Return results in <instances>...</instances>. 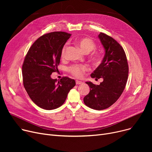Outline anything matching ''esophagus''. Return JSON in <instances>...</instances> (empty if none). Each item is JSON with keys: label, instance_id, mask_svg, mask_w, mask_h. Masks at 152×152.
Listing matches in <instances>:
<instances>
[{"label": "esophagus", "instance_id": "esophagus-1", "mask_svg": "<svg viewBox=\"0 0 152 152\" xmlns=\"http://www.w3.org/2000/svg\"><path fill=\"white\" fill-rule=\"evenodd\" d=\"M83 83L82 82V81H77V80H76V84H77V85H80V84H82Z\"/></svg>", "mask_w": 152, "mask_h": 152}]
</instances>
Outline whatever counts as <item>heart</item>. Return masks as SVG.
Returning <instances> with one entry per match:
<instances>
[{"label":"heart","instance_id":"b5f03b06","mask_svg":"<svg viewBox=\"0 0 152 152\" xmlns=\"http://www.w3.org/2000/svg\"><path fill=\"white\" fill-rule=\"evenodd\" d=\"M76 43L77 45L81 48V49L86 53H88L93 51L95 49V48H96L95 43L92 41V40L89 38H82L78 40ZM68 48V43H66L62 48L61 53V56L62 58H64L65 57ZM93 58L95 60H98L100 58V56L99 54L97 53L94 54ZM87 70H88V67H87L86 65H81V64H73V65L68 66V71L69 73L73 76L77 78H80L83 77L85 72Z\"/></svg>","mask_w":152,"mask_h":152}]
</instances>
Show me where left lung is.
I'll use <instances>...</instances> for the list:
<instances>
[{
  "instance_id": "left-lung-1",
  "label": "left lung",
  "mask_w": 152,
  "mask_h": 152,
  "mask_svg": "<svg viewBox=\"0 0 152 152\" xmlns=\"http://www.w3.org/2000/svg\"><path fill=\"white\" fill-rule=\"evenodd\" d=\"M105 53L100 65L91 74V77L103 78L100 85L86 82L90 92L84 98L88 107L102 110L115 103L122 94L128 77L129 66L122 46L113 37L100 33L99 35Z\"/></svg>"
}]
</instances>
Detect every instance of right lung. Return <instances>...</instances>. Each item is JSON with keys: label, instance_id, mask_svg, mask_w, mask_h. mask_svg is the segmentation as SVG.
<instances>
[{"label": "right lung", "instance_id": "obj_1", "mask_svg": "<svg viewBox=\"0 0 152 152\" xmlns=\"http://www.w3.org/2000/svg\"><path fill=\"white\" fill-rule=\"evenodd\" d=\"M71 34L63 31L47 33L39 37L29 48L22 66L24 87L36 105L50 110L61 106L74 79L63 77L59 81L50 75L58 71L62 48Z\"/></svg>", "mask_w": 152, "mask_h": 152}]
</instances>
